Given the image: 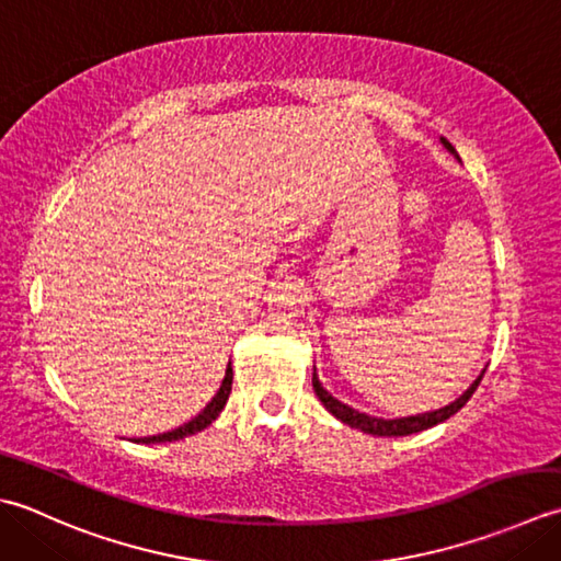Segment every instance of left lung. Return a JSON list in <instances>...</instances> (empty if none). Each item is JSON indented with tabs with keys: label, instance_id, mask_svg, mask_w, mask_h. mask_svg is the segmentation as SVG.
<instances>
[{
	"label": "left lung",
	"instance_id": "8db88e82",
	"mask_svg": "<svg viewBox=\"0 0 561 561\" xmlns=\"http://www.w3.org/2000/svg\"><path fill=\"white\" fill-rule=\"evenodd\" d=\"M443 145L448 147V150H450L453 154H457L455 147H453L448 140H443ZM482 377H484V375H479L477 380L472 382L470 390H467L460 399H455V402L448 404V407H443V409H438V411H428V414L407 416V419H392V421H385V419H375V416H368V414H360V411L351 409V407H346V404H341L339 399H334V397H331V394L324 390L322 382H319L317 373H312V385H314V392H317V397H319V402H322L336 419L344 421V424H348V426H353V428H360V431H365V433H373V436H409V433H419V431H424V428L436 426V424H440V421L450 419V416L455 414V411H460V409L467 404V399H470V397L474 394L479 382H482Z\"/></svg>",
	"mask_w": 561,
	"mask_h": 561
}]
</instances>
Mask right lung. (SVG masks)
I'll return each instance as SVG.
<instances>
[{
    "instance_id": "add662e5",
    "label": "right lung",
    "mask_w": 561,
    "mask_h": 561,
    "mask_svg": "<svg viewBox=\"0 0 561 561\" xmlns=\"http://www.w3.org/2000/svg\"><path fill=\"white\" fill-rule=\"evenodd\" d=\"M230 390H232V368H227V373H225V380H222V385H220V392H217V394L213 397V402H210L208 407H205L196 419L188 421V424H184V426L174 428V431L162 433V436L140 438L137 443H164V440H179V438L193 436V433H198V431H203V428H208V426L213 424V421L217 419V414H220V411L225 409L227 399H230Z\"/></svg>"
}]
</instances>
